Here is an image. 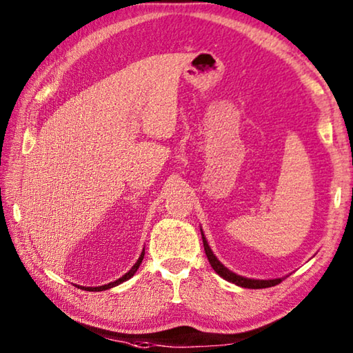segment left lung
I'll list each match as a JSON object with an SVG mask.
<instances>
[{
    "label": "left lung",
    "instance_id": "left-lung-1",
    "mask_svg": "<svg viewBox=\"0 0 353 353\" xmlns=\"http://www.w3.org/2000/svg\"><path fill=\"white\" fill-rule=\"evenodd\" d=\"M201 236H203V245H204V252H206L208 255V260L210 263V266L214 268V271L217 272L220 277H223L225 281L228 282H233L236 285L239 287H244V288H266V287H272V285H277V283L282 282V279H271V281H256V279H247L243 276H238L234 274V272H231L230 270H227L222 263L217 260V256L212 254V250H210V247L208 245V241L204 238L203 231H201Z\"/></svg>",
    "mask_w": 353,
    "mask_h": 353
}]
</instances>
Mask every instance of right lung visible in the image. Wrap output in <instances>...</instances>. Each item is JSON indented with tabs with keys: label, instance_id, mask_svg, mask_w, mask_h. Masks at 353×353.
I'll return each mask as SVG.
<instances>
[{
	"label": "right lung",
	"instance_id": "obj_1",
	"mask_svg": "<svg viewBox=\"0 0 353 353\" xmlns=\"http://www.w3.org/2000/svg\"><path fill=\"white\" fill-rule=\"evenodd\" d=\"M143 259H144V250H143V254H141V256L138 259V261L134 263V266L131 268V270H130L128 272H126L125 276L117 279V281H114V282H110V283H106V285H99V287H82V288H83V290H88V292H103V290H108V288H112V287H115V285H119V283L128 281L130 277L134 276V272L138 271L139 265H141V263H143Z\"/></svg>",
	"mask_w": 353,
	"mask_h": 353
}]
</instances>
